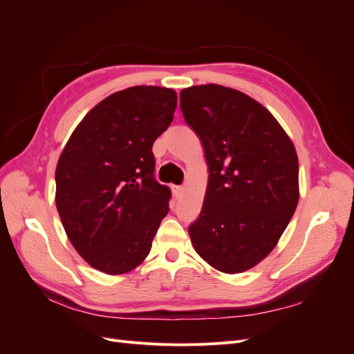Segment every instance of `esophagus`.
Masks as SVG:
<instances>
[{
	"label": "esophagus",
	"instance_id": "1",
	"mask_svg": "<svg viewBox=\"0 0 354 354\" xmlns=\"http://www.w3.org/2000/svg\"><path fill=\"white\" fill-rule=\"evenodd\" d=\"M183 190H185V187L183 186H173V194H174V196L176 198H180L181 196V194H183Z\"/></svg>",
	"mask_w": 354,
	"mask_h": 354
}]
</instances>
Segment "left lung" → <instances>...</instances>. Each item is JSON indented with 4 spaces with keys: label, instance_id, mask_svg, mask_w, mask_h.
<instances>
[{
    "label": "left lung",
    "instance_id": "obj_1",
    "mask_svg": "<svg viewBox=\"0 0 354 354\" xmlns=\"http://www.w3.org/2000/svg\"><path fill=\"white\" fill-rule=\"evenodd\" d=\"M186 124L201 138L208 187L189 226L196 252L224 273H241L274 248L298 203L292 142L259 102L223 85L180 93Z\"/></svg>",
    "mask_w": 354,
    "mask_h": 354
}]
</instances>
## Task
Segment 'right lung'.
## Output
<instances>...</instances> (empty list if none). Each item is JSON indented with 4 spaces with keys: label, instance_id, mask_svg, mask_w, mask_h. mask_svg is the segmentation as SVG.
<instances>
[{
    "label": "right lung",
    "instance_id": "add662e5",
    "mask_svg": "<svg viewBox=\"0 0 354 354\" xmlns=\"http://www.w3.org/2000/svg\"><path fill=\"white\" fill-rule=\"evenodd\" d=\"M176 106L171 88L113 93L85 115L63 149L56 207L69 241L94 269L130 272L151 251L171 199L155 178L152 146Z\"/></svg>",
    "mask_w": 354,
    "mask_h": 354
}]
</instances>
